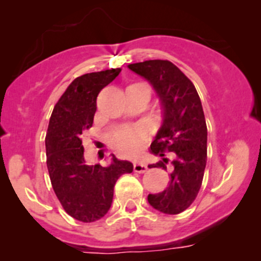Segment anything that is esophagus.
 Listing matches in <instances>:
<instances>
[{"instance_id":"34e87169","label":"esophagus","mask_w":261,"mask_h":261,"mask_svg":"<svg viewBox=\"0 0 261 261\" xmlns=\"http://www.w3.org/2000/svg\"><path fill=\"white\" fill-rule=\"evenodd\" d=\"M146 169H147V165L145 164V163H143V162L134 163V170H135L136 173H144V172H146Z\"/></svg>"}]
</instances>
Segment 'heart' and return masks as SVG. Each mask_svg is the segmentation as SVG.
Wrapping results in <instances>:
<instances>
[{
    "instance_id": "1",
    "label": "heart",
    "mask_w": 261,
    "mask_h": 261,
    "mask_svg": "<svg viewBox=\"0 0 261 261\" xmlns=\"http://www.w3.org/2000/svg\"><path fill=\"white\" fill-rule=\"evenodd\" d=\"M116 149L123 155L135 156L139 154L143 144V133L134 127H122L114 135Z\"/></svg>"
}]
</instances>
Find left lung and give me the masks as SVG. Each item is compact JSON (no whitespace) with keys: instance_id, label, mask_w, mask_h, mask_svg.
<instances>
[{"instance_id":"obj_1","label":"left lung","mask_w":261,"mask_h":261,"mask_svg":"<svg viewBox=\"0 0 261 261\" xmlns=\"http://www.w3.org/2000/svg\"><path fill=\"white\" fill-rule=\"evenodd\" d=\"M127 68L149 82L160 102L163 121L150 145L162 162L149 165L170 170L169 186L149 194L152 208L178 215L196 199L207 162V126L201 99L191 81L169 60H145ZM170 154V160L165 158ZM170 163V167L166 164Z\"/></svg>"}]
</instances>
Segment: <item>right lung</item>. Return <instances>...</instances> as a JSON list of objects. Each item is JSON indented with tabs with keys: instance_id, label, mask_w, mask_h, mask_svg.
<instances>
[{
	"instance_id": "obj_1",
	"label": "right lung",
	"mask_w": 261,
	"mask_h": 261,
	"mask_svg": "<svg viewBox=\"0 0 261 261\" xmlns=\"http://www.w3.org/2000/svg\"><path fill=\"white\" fill-rule=\"evenodd\" d=\"M121 69L88 73L75 78L53 110L45 138L46 165L53 189L68 215L94 222L109 212L118 178L133 172V163L114 154L111 164L89 165L82 139L93 123L97 96Z\"/></svg>"
}]
</instances>
